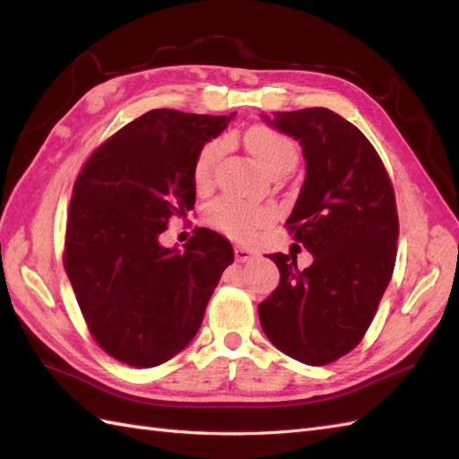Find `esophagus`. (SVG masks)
<instances>
[{
	"instance_id": "esophagus-1",
	"label": "esophagus",
	"mask_w": 459,
	"mask_h": 459,
	"mask_svg": "<svg viewBox=\"0 0 459 459\" xmlns=\"http://www.w3.org/2000/svg\"><path fill=\"white\" fill-rule=\"evenodd\" d=\"M233 253H235V258H238V262H248V260H253V258L258 256V253L253 251V248L239 247V245L233 248Z\"/></svg>"
}]
</instances>
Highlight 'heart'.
<instances>
[{"label": "heart", "instance_id": "obj_1", "mask_svg": "<svg viewBox=\"0 0 459 459\" xmlns=\"http://www.w3.org/2000/svg\"><path fill=\"white\" fill-rule=\"evenodd\" d=\"M243 140L256 162L270 174L280 169L290 170L299 160L297 143L289 135L272 126L256 124V126H251L245 132ZM221 151H224V142L221 140H211L199 149L191 169L193 184H195L197 189H206L212 184L214 166ZM204 220L208 226L226 233L228 238L248 241L256 233V230L270 224L272 211L266 206L248 204L239 199L220 197L206 206Z\"/></svg>", "mask_w": 459, "mask_h": 459}]
</instances>
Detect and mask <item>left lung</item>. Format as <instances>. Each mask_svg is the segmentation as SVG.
Wrapping results in <instances>:
<instances>
[{
	"label": "left lung",
	"mask_w": 459,
	"mask_h": 459,
	"mask_svg": "<svg viewBox=\"0 0 459 459\" xmlns=\"http://www.w3.org/2000/svg\"><path fill=\"white\" fill-rule=\"evenodd\" d=\"M268 120V117H264ZM273 128L300 142L307 179L285 228L314 255H270L280 285L258 304L260 325L287 356L325 366L364 339L396 262L393 182L368 137L324 107L273 113Z\"/></svg>",
	"instance_id": "left-lung-1"
}]
</instances>
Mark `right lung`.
I'll return each instance as SVG.
<instances>
[{
    "instance_id": "right-lung-1",
    "label": "right lung",
    "mask_w": 459,
    "mask_h": 459,
    "mask_svg": "<svg viewBox=\"0 0 459 459\" xmlns=\"http://www.w3.org/2000/svg\"><path fill=\"white\" fill-rule=\"evenodd\" d=\"M231 117L152 108L97 147L68 206L63 264L95 342L118 362L155 368L195 337L233 247L197 228L164 248L170 218L195 206L193 160Z\"/></svg>"
}]
</instances>
